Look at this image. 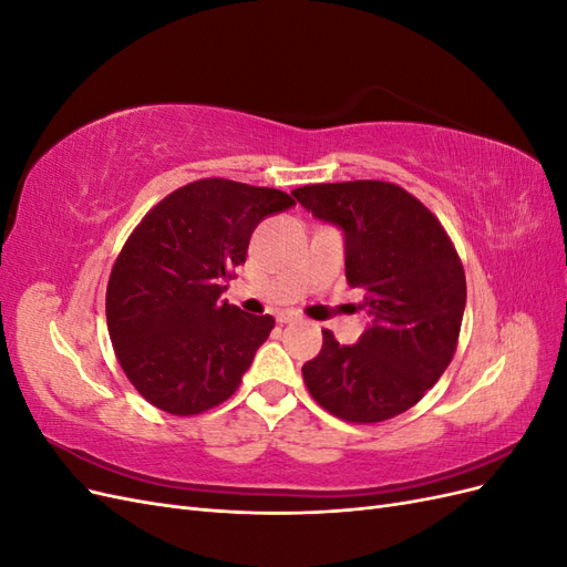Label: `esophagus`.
I'll return each mask as SVG.
<instances>
[{"instance_id": "obj_1", "label": "esophagus", "mask_w": 567, "mask_h": 567, "mask_svg": "<svg viewBox=\"0 0 567 567\" xmlns=\"http://www.w3.org/2000/svg\"><path fill=\"white\" fill-rule=\"evenodd\" d=\"M300 317L298 315H293V312H279L277 315V321L284 326V323H293V321H298Z\"/></svg>"}]
</instances>
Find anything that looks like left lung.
<instances>
[{"label": "left lung", "mask_w": 567, "mask_h": 567, "mask_svg": "<svg viewBox=\"0 0 567 567\" xmlns=\"http://www.w3.org/2000/svg\"><path fill=\"white\" fill-rule=\"evenodd\" d=\"M293 196L342 231L346 279L364 290L369 317L354 346L323 331L302 379L338 419L398 416L437 383L456 350L466 277L450 236L421 200L388 182L307 184Z\"/></svg>", "instance_id": "left-lung-1"}]
</instances>
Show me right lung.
Wrapping results in <instances>:
<instances>
[{
	"instance_id": "right-lung-1",
	"label": "right lung",
	"mask_w": 567,
	"mask_h": 567,
	"mask_svg": "<svg viewBox=\"0 0 567 567\" xmlns=\"http://www.w3.org/2000/svg\"><path fill=\"white\" fill-rule=\"evenodd\" d=\"M293 205L279 188L200 179L132 231L111 271L106 321L120 367L153 406L192 416L231 398L274 317L219 296L255 227Z\"/></svg>"
}]
</instances>
